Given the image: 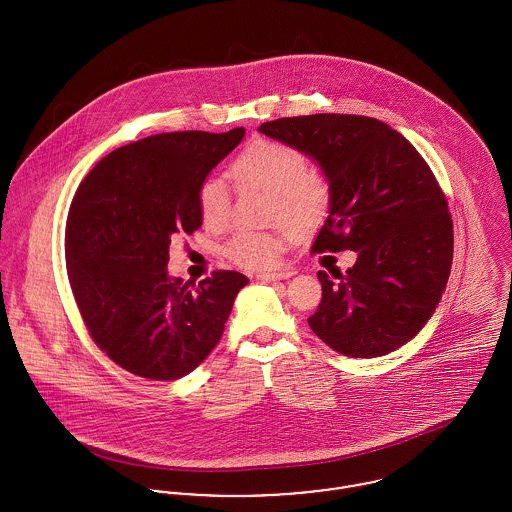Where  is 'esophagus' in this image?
<instances>
[{"label":"esophagus","instance_id":"34e87169","mask_svg":"<svg viewBox=\"0 0 512 512\" xmlns=\"http://www.w3.org/2000/svg\"><path fill=\"white\" fill-rule=\"evenodd\" d=\"M296 273L294 269H284V271H278V273H257L255 278L257 280H267V282H271V280H282V278H288V276H292Z\"/></svg>","mask_w":512,"mask_h":512}]
</instances>
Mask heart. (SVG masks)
<instances>
[{"label":"heart","mask_w":512,"mask_h":512,"mask_svg":"<svg viewBox=\"0 0 512 512\" xmlns=\"http://www.w3.org/2000/svg\"><path fill=\"white\" fill-rule=\"evenodd\" d=\"M232 175L239 185L263 191L271 198L269 218H278L292 230H310L329 210L331 193L312 163L296 146L261 140L247 146L232 163ZM232 198L224 179L210 177L198 189L200 220L210 230L228 224ZM286 234L241 230L224 245V257L247 271L271 269L278 263Z\"/></svg>","instance_id":"1"}]
</instances>
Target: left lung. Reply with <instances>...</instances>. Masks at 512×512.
<instances>
[{"mask_svg": "<svg viewBox=\"0 0 512 512\" xmlns=\"http://www.w3.org/2000/svg\"><path fill=\"white\" fill-rule=\"evenodd\" d=\"M259 132L306 152L331 193L314 253L356 251L345 275L319 271L308 323L337 353L376 358L411 341L446 288L454 232L429 163L392 126L360 115L276 118Z\"/></svg>", "mask_w": 512, "mask_h": 512, "instance_id": "8db88e82", "label": "left lung"}]
</instances>
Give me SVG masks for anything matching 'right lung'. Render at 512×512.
<instances>
[{
  "instance_id": "add662e5",
  "label": "right lung",
  "mask_w": 512,
  "mask_h": 512,
  "mask_svg": "<svg viewBox=\"0 0 512 512\" xmlns=\"http://www.w3.org/2000/svg\"><path fill=\"white\" fill-rule=\"evenodd\" d=\"M245 130L165 132L122 146L81 181L66 222V267L95 345L150 380L193 372L218 345L249 282L214 271L195 286L169 278V243L202 226L198 189Z\"/></svg>"
}]
</instances>
